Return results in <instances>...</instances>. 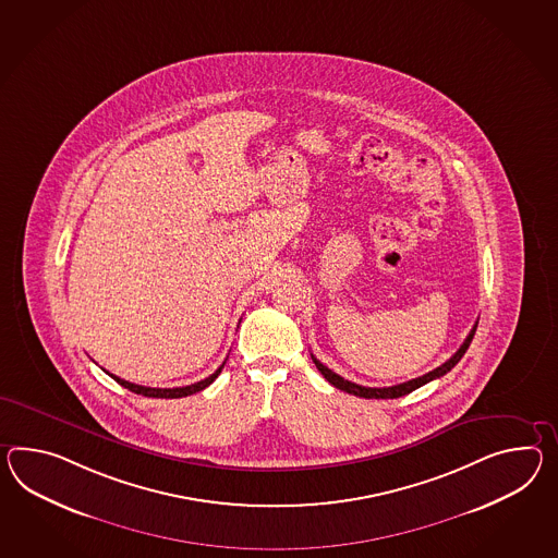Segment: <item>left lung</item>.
I'll list each match as a JSON object with an SVG mask.
<instances>
[{
  "label": "left lung",
  "instance_id": "obj_1",
  "mask_svg": "<svg viewBox=\"0 0 558 558\" xmlns=\"http://www.w3.org/2000/svg\"><path fill=\"white\" fill-rule=\"evenodd\" d=\"M476 327L470 330V335L465 337L463 340L462 347L456 351V354L448 359L444 365H439V367L434 368V371H429V373H425L423 377H417V379L408 380V383H401V385H393V387H363V385H356L353 380L342 379L340 375H337L335 371H330V368L325 367L316 356L313 354L314 365L316 368L323 373V377L330 383V385H335L337 389L340 391H347V393L356 395V397H365V399H397V397H403V395L411 393V391H415V389H420L422 385L425 383H429V380L439 379V377H444L446 373H449L451 368L456 367L458 363H460V359H462L465 351H468V347H470V342L474 339V335H476Z\"/></svg>",
  "mask_w": 558,
  "mask_h": 558
}]
</instances>
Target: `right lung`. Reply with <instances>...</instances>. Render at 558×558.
<instances>
[{
  "label": "right lung",
  "instance_id": "right-lung-1",
  "mask_svg": "<svg viewBox=\"0 0 558 558\" xmlns=\"http://www.w3.org/2000/svg\"><path fill=\"white\" fill-rule=\"evenodd\" d=\"M226 365V363H223ZM223 365L214 373V375H209L207 379L199 380V383H193V385H187V387H173V389H155V387H143V385H135V383H129V380L121 379V377H117V375H112L109 373L112 379L117 380L119 385H123L124 389H129V391H133L136 395H145V397H155V399H179V397H187V395L197 393V391H204L205 387H209L214 380L218 379L219 373H221V368Z\"/></svg>",
  "mask_w": 558,
  "mask_h": 558
}]
</instances>
